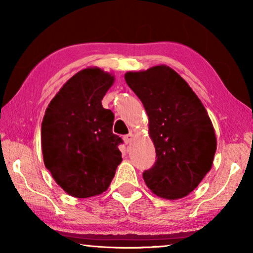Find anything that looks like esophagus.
Here are the masks:
<instances>
[{"label":"esophagus","mask_w":253,"mask_h":253,"mask_svg":"<svg viewBox=\"0 0 253 253\" xmlns=\"http://www.w3.org/2000/svg\"><path fill=\"white\" fill-rule=\"evenodd\" d=\"M132 139H134V134H132V132H129V134L124 136V142L126 144H130Z\"/></svg>","instance_id":"34e87169"}]
</instances>
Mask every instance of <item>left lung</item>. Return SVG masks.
<instances>
[{
    "label": "left lung",
    "instance_id": "1",
    "mask_svg": "<svg viewBox=\"0 0 253 253\" xmlns=\"http://www.w3.org/2000/svg\"><path fill=\"white\" fill-rule=\"evenodd\" d=\"M125 80L142 100L156 162L144 181L158 198L182 199L212 169L216 136L200 98L172 68L127 71Z\"/></svg>",
    "mask_w": 253,
    "mask_h": 253
}]
</instances>
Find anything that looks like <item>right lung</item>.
I'll return each mask as SVG.
<instances>
[{
	"instance_id": "1",
	"label": "right lung",
	"mask_w": 253,
	"mask_h": 253,
	"mask_svg": "<svg viewBox=\"0 0 253 253\" xmlns=\"http://www.w3.org/2000/svg\"><path fill=\"white\" fill-rule=\"evenodd\" d=\"M115 76L98 67L77 72L45 109L41 146L45 168L74 198L87 199L108 190L123 158L113 134L114 114L101 100Z\"/></svg>"
}]
</instances>
